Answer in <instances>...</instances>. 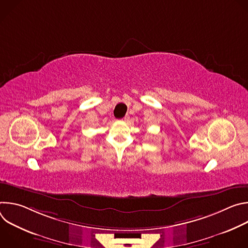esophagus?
Segmentation results:
<instances>
[{"mask_svg":"<svg viewBox=\"0 0 248 248\" xmlns=\"http://www.w3.org/2000/svg\"><path fill=\"white\" fill-rule=\"evenodd\" d=\"M128 119H129V118H128V116H125V117H124V119H123V121H124V122H126V121H127V120H128Z\"/></svg>","mask_w":248,"mask_h":248,"instance_id":"1","label":"esophagus"}]
</instances>
